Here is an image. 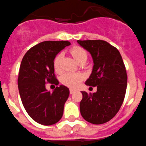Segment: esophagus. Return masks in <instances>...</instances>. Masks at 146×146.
<instances>
[{
  "label": "esophagus",
  "instance_id": "obj_1",
  "mask_svg": "<svg viewBox=\"0 0 146 146\" xmlns=\"http://www.w3.org/2000/svg\"><path fill=\"white\" fill-rule=\"evenodd\" d=\"M69 92H70V94H73L75 92V90L74 89H70L69 90Z\"/></svg>",
  "mask_w": 146,
  "mask_h": 146
}]
</instances>
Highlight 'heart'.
Here are the masks:
<instances>
[{
  "mask_svg": "<svg viewBox=\"0 0 146 146\" xmlns=\"http://www.w3.org/2000/svg\"><path fill=\"white\" fill-rule=\"evenodd\" d=\"M72 56L79 64H85L88 59V53L84 48L79 46L73 47L70 50ZM63 59V53H59L56 56L53 60V68L56 72H61V62ZM82 80V75L78 73L67 72L61 77V82L66 86L74 88L78 85Z\"/></svg>",
  "mask_w": 146,
  "mask_h": 146,
  "instance_id": "b5f03b06",
  "label": "heart"
}]
</instances>
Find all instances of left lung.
I'll use <instances>...</instances> for the list:
<instances>
[{"label":"left lung","mask_w":146,"mask_h":146,"mask_svg":"<svg viewBox=\"0 0 146 146\" xmlns=\"http://www.w3.org/2000/svg\"><path fill=\"white\" fill-rule=\"evenodd\" d=\"M93 58L92 73L85 84L97 87V91H82L80 113L94 125L110 121L121 108L126 93L127 75L119 51L106 41L77 40Z\"/></svg>","instance_id":"left-lung-1"}]
</instances>
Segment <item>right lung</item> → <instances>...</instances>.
<instances>
[{
    "mask_svg": "<svg viewBox=\"0 0 146 146\" xmlns=\"http://www.w3.org/2000/svg\"><path fill=\"white\" fill-rule=\"evenodd\" d=\"M69 41H44L29 49L22 58L18 77L21 102L29 117L42 125L58 122L64 113L69 90L64 85L50 93L45 83L58 85L53 68V60Z\"/></svg>",
    "mask_w": 146,
    "mask_h": 146,
    "instance_id": "1",
    "label": "right lung"
}]
</instances>
